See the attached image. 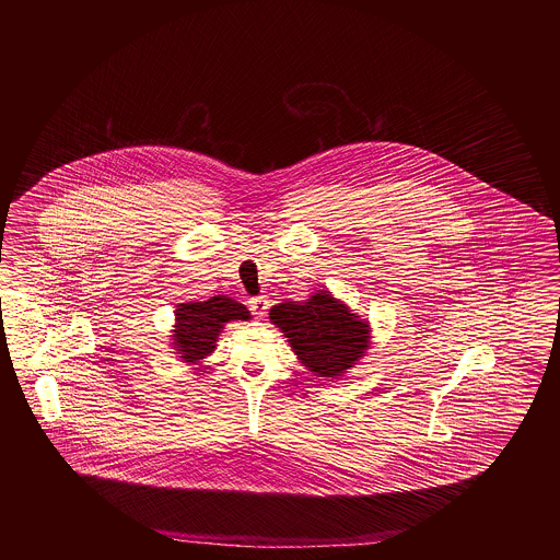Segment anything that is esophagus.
Instances as JSON below:
<instances>
[{"label":"esophagus","instance_id":"34e87169","mask_svg":"<svg viewBox=\"0 0 560 560\" xmlns=\"http://www.w3.org/2000/svg\"><path fill=\"white\" fill-rule=\"evenodd\" d=\"M269 305H271V302H269L267 295H256V298L248 300V307H250V312L255 314L256 318H262L267 314Z\"/></svg>","mask_w":560,"mask_h":560}]
</instances>
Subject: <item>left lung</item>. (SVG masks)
I'll use <instances>...</instances> for the list:
<instances>
[{
	"label": "left lung",
	"mask_w": 560,
	"mask_h": 560,
	"mask_svg": "<svg viewBox=\"0 0 560 560\" xmlns=\"http://www.w3.org/2000/svg\"><path fill=\"white\" fill-rule=\"evenodd\" d=\"M271 320L285 332L305 368L320 377H337L353 368L370 342L368 323L339 304L330 291H320L302 304L272 305Z\"/></svg>",
	"instance_id": "1"
}]
</instances>
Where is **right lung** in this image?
Returning <instances> with one entry per match:
<instances>
[{"label":"right lung","instance_id":"1","mask_svg":"<svg viewBox=\"0 0 560 560\" xmlns=\"http://www.w3.org/2000/svg\"><path fill=\"white\" fill-rule=\"evenodd\" d=\"M250 314L236 300L225 295H213L207 302H188L176 307V351L187 363L205 359L213 349L215 340L230 320H248Z\"/></svg>","mask_w":560,"mask_h":560}]
</instances>
